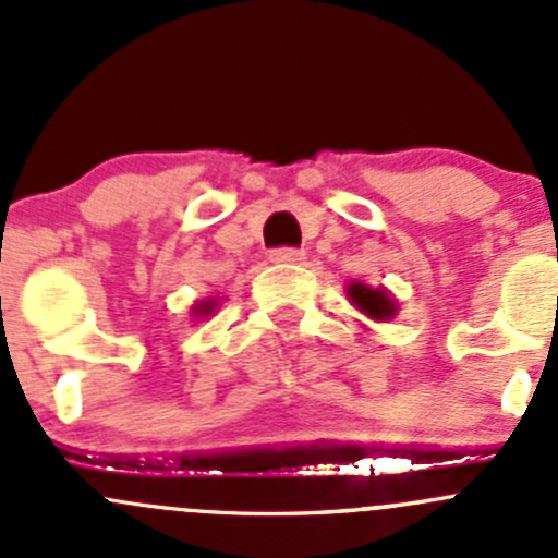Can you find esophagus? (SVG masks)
Instances as JSON below:
<instances>
[{"label": "esophagus", "mask_w": 558, "mask_h": 558, "mask_svg": "<svg viewBox=\"0 0 558 558\" xmlns=\"http://www.w3.org/2000/svg\"><path fill=\"white\" fill-rule=\"evenodd\" d=\"M275 264H302L305 262V251H296V247H278V251L269 253Z\"/></svg>", "instance_id": "obj_1"}]
</instances>
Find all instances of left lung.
Returning a JSON list of instances; mask_svg holds the SVG:
<instances>
[{
  "label": "left lung",
  "mask_w": 558,
  "mask_h": 558,
  "mask_svg": "<svg viewBox=\"0 0 558 558\" xmlns=\"http://www.w3.org/2000/svg\"><path fill=\"white\" fill-rule=\"evenodd\" d=\"M345 296L359 313L373 320H384V324L399 311L397 300L386 286H367L362 280H351V283H345Z\"/></svg>",
  "instance_id": "8db88e82"
}]
</instances>
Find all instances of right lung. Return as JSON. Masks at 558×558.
I'll return each mask as SVG.
<instances>
[{"mask_svg":"<svg viewBox=\"0 0 558 558\" xmlns=\"http://www.w3.org/2000/svg\"><path fill=\"white\" fill-rule=\"evenodd\" d=\"M216 307H218V300L216 296H207V300H196L194 305H191V320H205L210 318V315H216Z\"/></svg>","mask_w":558,"mask_h":558,"instance_id":"add662e5","label":"right lung"}]
</instances>
